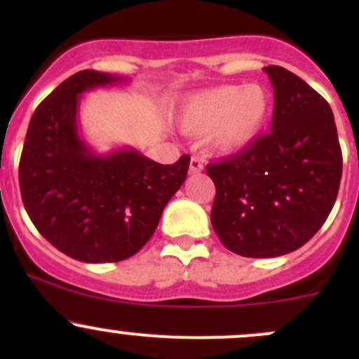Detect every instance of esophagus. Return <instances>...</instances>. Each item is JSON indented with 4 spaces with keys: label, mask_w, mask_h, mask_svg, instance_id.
Masks as SVG:
<instances>
[{
    "label": "esophagus",
    "mask_w": 359,
    "mask_h": 359,
    "mask_svg": "<svg viewBox=\"0 0 359 359\" xmlns=\"http://www.w3.org/2000/svg\"><path fill=\"white\" fill-rule=\"evenodd\" d=\"M201 170H203L201 158H198V156L191 158V163H189V173H191V175H196V173H200Z\"/></svg>",
    "instance_id": "1"
}]
</instances>
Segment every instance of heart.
I'll return each instance as SVG.
<instances>
[{
  "mask_svg": "<svg viewBox=\"0 0 359 359\" xmlns=\"http://www.w3.org/2000/svg\"><path fill=\"white\" fill-rule=\"evenodd\" d=\"M269 114V93L262 85H220L189 95L179 109L184 132L208 130L210 146L233 154L253 142Z\"/></svg>",
  "mask_w": 359,
  "mask_h": 359,
  "instance_id": "heart-1",
  "label": "heart"
}]
</instances>
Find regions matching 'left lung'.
<instances>
[{"label":"left lung","instance_id":"1","mask_svg":"<svg viewBox=\"0 0 359 359\" xmlns=\"http://www.w3.org/2000/svg\"><path fill=\"white\" fill-rule=\"evenodd\" d=\"M274 88L271 132L210 163L212 226L241 257H280L306 245L330 215L342 177L334 112L304 79L267 66Z\"/></svg>","mask_w":359,"mask_h":359}]
</instances>
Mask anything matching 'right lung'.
<instances>
[{"label": "right lung", "instance_id": "add662e5", "mask_svg": "<svg viewBox=\"0 0 359 359\" xmlns=\"http://www.w3.org/2000/svg\"><path fill=\"white\" fill-rule=\"evenodd\" d=\"M121 81L86 69L60 83L32 114L20 156L29 219L53 247L81 262L135 255L189 170L187 154L159 165L132 147L99 156L86 146L78 133L81 93Z\"/></svg>", "mask_w": 359, "mask_h": 359}]
</instances>
